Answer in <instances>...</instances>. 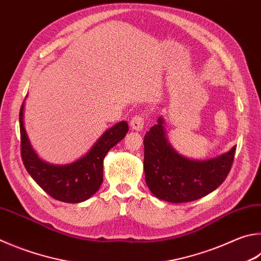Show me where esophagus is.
I'll return each instance as SVG.
<instances>
[{"mask_svg":"<svg viewBox=\"0 0 261 261\" xmlns=\"http://www.w3.org/2000/svg\"><path fill=\"white\" fill-rule=\"evenodd\" d=\"M145 124V116L143 114H138V115H135L132 117V120L130 121V126L132 130H136V131H141L144 127Z\"/></svg>","mask_w":261,"mask_h":261,"instance_id":"esophagus-1","label":"esophagus"}]
</instances>
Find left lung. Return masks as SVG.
Listing matches in <instances>:
<instances>
[{
	"label": "left lung",
	"instance_id": "left-lung-1",
	"mask_svg": "<svg viewBox=\"0 0 261 261\" xmlns=\"http://www.w3.org/2000/svg\"><path fill=\"white\" fill-rule=\"evenodd\" d=\"M146 184L160 200L184 203L207 195L225 181L233 164L236 146L206 161H192L174 151L165 138L163 120L145 135Z\"/></svg>",
	"mask_w": 261,
	"mask_h": 261
}]
</instances>
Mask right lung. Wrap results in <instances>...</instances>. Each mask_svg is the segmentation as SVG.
Segmentation results:
<instances>
[{
    "mask_svg": "<svg viewBox=\"0 0 261 261\" xmlns=\"http://www.w3.org/2000/svg\"><path fill=\"white\" fill-rule=\"evenodd\" d=\"M23 102L19 113L20 153L27 172L49 195L61 202L80 203L96 193L102 184L103 159L108 150L124 138L129 126L125 121L112 126L98 139L91 149L76 162L52 165L37 158L23 127Z\"/></svg>",
    "mask_w": 261,
    "mask_h": 261,
    "instance_id": "add662e5",
    "label": "right lung"
}]
</instances>
